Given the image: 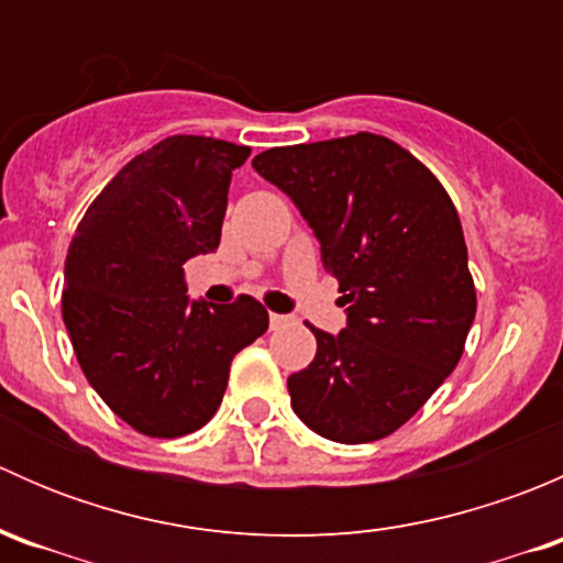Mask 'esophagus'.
<instances>
[{
    "label": "esophagus",
    "mask_w": 563,
    "mask_h": 563,
    "mask_svg": "<svg viewBox=\"0 0 563 563\" xmlns=\"http://www.w3.org/2000/svg\"><path fill=\"white\" fill-rule=\"evenodd\" d=\"M286 323H288V316L269 313V327H272V329H280V327H286Z\"/></svg>",
    "instance_id": "obj_1"
}]
</instances>
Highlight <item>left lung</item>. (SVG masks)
Masks as SVG:
<instances>
[{"instance_id": "8db88e82", "label": "left lung", "mask_w": 563, "mask_h": 563, "mask_svg": "<svg viewBox=\"0 0 563 563\" xmlns=\"http://www.w3.org/2000/svg\"><path fill=\"white\" fill-rule=\"evenodd\" d=\"M253 168L297 203L349 323L316 334L288 376L297 417L340 444L387 439L444 384L476 316L463 225L450 192L400 144L356 133L275 146Z\"/></svg>"}]
</instances>
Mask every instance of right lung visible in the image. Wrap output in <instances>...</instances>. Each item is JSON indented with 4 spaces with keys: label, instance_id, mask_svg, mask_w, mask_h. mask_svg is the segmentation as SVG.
Returning a JSON list of instances; mask_svg holds the SVG:
<instances>
[{
    "label": "right lung",
    "instance_id": "right-lung-1",
    "mask_svg": "<svg viewBox=\"0 0 563 563\" xmlns=\"http://www.w3.org/2000/svg\"><path fill=\"white\" fill-rule=\"evenodd\" d=\"M250 146L168 135L89 203L65 258L62 318L84 376L119 419L152 439L203 428L231 360L266 332L258 299L190 302L185 261L220 245L231 172Z\"/></svg>",
    "mask_w": 563,
    "mask_h": 563
}]
</instances>
